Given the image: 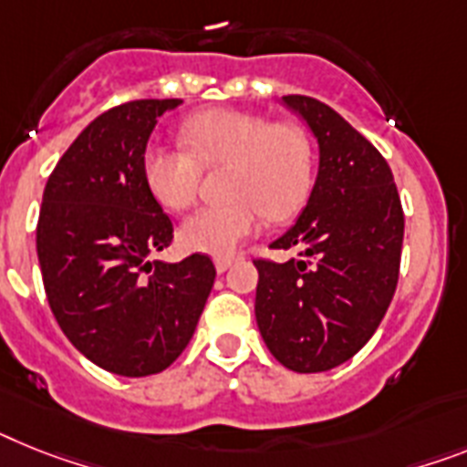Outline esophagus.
Instances as JSON below:
<instances>
[{
	"instance_id": "obj_1",
	"label": "esophagus",
	"mask_w": 467,
	"mask_h": 467,
	"mask_svg": "<svg viewBox=\"0 0 467 467\" xmlns=\"http://www.w3.org/2000/svg\"><path fill=\"white\" fill-rule=\"evenodd\" d=\"M213 264H215V270H218V273H225V270L234 264V256H218Z\"/></svg>"
}]
</instances>
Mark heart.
<instances>
[{
    "mask_svg": "<svg viewBox=\"0 0 467 467\" xmlns=\"http://www.w3.org/2000/svg\"><path fill=\"white\" fill-rule=\"evenodd\" d=\"M190 151L163 142L147 144L142 175L151 197L168 211L187 209L199 190L202 166L225 168L230 199L194 211L180 225V244L190 252H234L264 218L282 221L299 209L313 182V149L292 123H268L234 109H211L180 128Z\"/></svg>",
    "mask_w": 467,
    "mask_h": 467,
    "instance_id": "obj_1",
    "label": "heart"
}]
</instances>
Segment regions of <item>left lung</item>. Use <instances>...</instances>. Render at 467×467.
<instances>
[{"mask_svg":"<svg viewBox=\"0 0 467 467\" xmlns=\"http://www.w3.org/2000/svg\"><path fill=\"white\" fill-rule=\"evenodd\" d=\"M318 142V175L275 249L256 261V323L265 347L294 373H323L363 348L385 318L399 280L403 211L387 161L327 104L282 97Z\"/></svg>","mask_w":467,"mask_h":467,"instance_id":"obj_1","label":"left lung"}]
</instances>
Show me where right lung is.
I'll list each match as a JSON object with an SVG mask.
<instances>
[{
	"instance_id": "obj_1",
	"label": "right lung",
	"mask_w": 467,
	"mask_h": 467,
	"mask_svg": "<svg viewBox=\"0 0 467 467\" xmlns=\"http://www.w3.org/2000/svg\"><path fill=\"white\" fill-rule=\"evenodd\" d=\"M180 99L128 101L94 119L49 175L37 221L47 301L70 344L123 378L166 370L190 344L215 268L192 254L151 261L173 223L151 197L142 154Z\"/></svg>"
}]
</instances>
